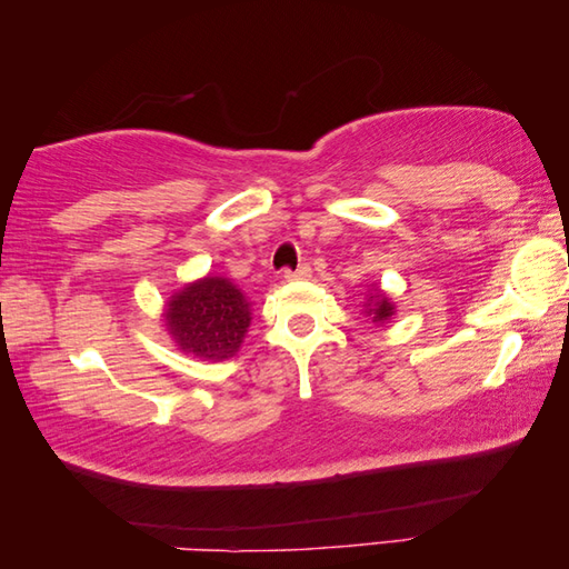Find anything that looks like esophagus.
<instances>
[{
  "instance_id": "1",
  "label": "esophagus",
  "mask_w": 569,
  "mask_h": 569,
  "mask_svg": "<svg viewBox=\"0 0 569 569\" xmlns=\"http://www.w3.org/2000/svg\"><path fill=\"white\" fill-rule=\"evenodd\" d=\"M286 281H306V278H311V266L301 263L296 268V271H283Z\"/></svg>"
}]
</instances>
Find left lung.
I'll list each match as a JSON object with an SVG mask.
<instances>
[{
  "instance_id": "8db88e82",
  "label": "left lung",
  "mask_w": 569,
  "mask_h": 569,
  "mask_svg": "<svg viewBox=\"0 0 569 569\" xmlns=\"http://www.w3.org/2000/svg\"><path fill=\"white\" fill-rule=\"evenodd\" d=\"M366 316H369V319L373 321V323H387V321H391V316H393V301L391 298L381 291V288L377 286L371 291V296H369V303H366Z\"/></svg>"
}]
</instances>
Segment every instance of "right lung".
Instances as JSON below:
<instances>
[{
  "label": "right lung",
  "mask_w": 569,
  "mask_h": 569,
  "mask_svg": "<svg viewBox=\"0 0 569 569\" xmlns=\"http://www.w3.org/2000/svg\"><path fill=\"white\" fill-rule=\"evenodd\" d=\"M162 319L182 353L203 361H226L246 339L250 303L228 278L206 276L172 293Z\"/></svg>",
  "instance_id": "obj_1"
}]
</instances>
